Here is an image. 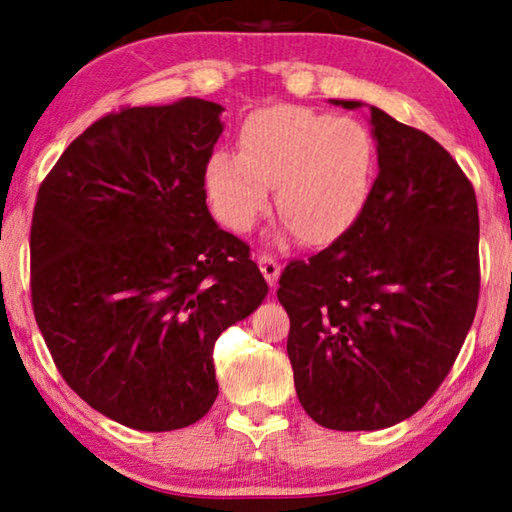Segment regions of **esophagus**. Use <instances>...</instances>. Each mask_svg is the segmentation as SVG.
Instances as JSON below:
<instances>
[{
    "label": "esophagus",
    "instance_id": "1",
    "mask_svg": "<svg viewBox=\"0 0 512 512\" xmlns=\"http://www.w3.org/2000/svg\"><path fill=\"white\" fill-rule=\"evenodd\" d=\"M258 268H261L265 282H268L270 286L277 284L279 272H282V265H279L275 258L268 256V254H261V256H258Z\"/></svg>",
    "mask_w": 512,
    "mask_h": 512
}]
</instances>
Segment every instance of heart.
Segmentation results:
<instances>
[{
	"mask_svg": "<svg viewBox=\"0 0 512 512\" xmlns=\"http://www.w3.org/2000/svg\"><path fill=\"white\" fill-rule=\"evenodd\" d=\"M240 151L207 160L205 186L214 212L244 233L268 209L275 186L279 216L305 242H326L352 226L366 205L377 163L368 128L300 107L256 111L244 123Z\"/></svg>",
	"mask_w": 512,
	"mask_h": 512,
	"instance_id": "heart-1",
	"label": "heart"
}]
</instances>
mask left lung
Wrapping results in <instances>:
<instances>
[{"label":"left lung","mask_w":512,"mask_h":512,"mask_svg":"<svg viewBox=\"0 0 512 512\" xmlns=\"http://www.w3.org/2000/svg\"><path fill=\"white\" fill-rule=\"evenodd\" d=\"M368 109L380 172L366 205L331 247L286 265L277 289L298 401L335 431L415 415L450 373L480 293L471 181L426 132Z\"/></svg>","instance_id":"left-lung-1"}]
</instances>
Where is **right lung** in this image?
Masks as SVG:
<instances>
[{
    "label": "right lung",
    "instance_id": "obj_1",
    "mask_svg": "<svg viewBox=\"0 0 512 512\" xmlns=\"http://www.w3.org/2000/svg\"><path fill=\"white\" fill-rule=\"evenodd\" d=\"M223 107L200 97L95 121L39 186L32 307L65 382L114 422L174 431L219 396L214 342L268 284L207 209Z\"/></svg>",
    "mask_w": 512,
    "mask_h": 512
}]
</instances>
